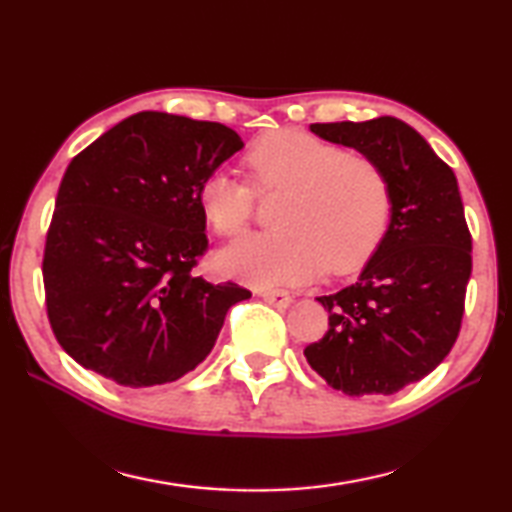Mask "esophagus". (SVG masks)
I'll return each mask as SVG.
<instances>
[{
  "label": "esophagus",
  "mask_w": 512,
  "mask_h": 512,
  "mask_svg": "<svg viewBox=\"0 0 512 512\" xmlns=\"http://www.w3.org/2000/svg\"><path fill=\"white\" fill-rule=\"evenodd\" d=\"M262 298L268 305H273L275 309H287L291 305V296L284 289H268L262 291Z\"/></svg>",
  "instance_id": "1"
}]
</instances>
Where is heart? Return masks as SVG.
<instances>
[{"instance_id": "obj_1", "label": "heart", "mask_w": 512, "mask_h": 512, "mask_svg": "<svg viewBox=\"0 0 512 512\" xmlns=\"http://www.w3.org/2000/svg\"><path fill=\"white\" fill-rule=\"evenodd\" d=\"M246 167L257 192L284 189L273 207L275 230L223 248V273L257 287L302 284L320 273L357 271L375 253L391 219V187L375 160L345 153L298 128L266 133L250 146ZM230 171L207 176L198 203L214 232L235 237L255 212V192Z\"/></svg>"}]
</instances>
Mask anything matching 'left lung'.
<instances>
[{"label": "left lung", "instance_id": "left-lung-1", "mask_svg": "<svg viewBox=\"0 0 512 512\" xmlns=\"http://www.w3.org/2000/svg\"><path fill=\"white\" fill-rule=\"evenodd\" d=\"M309 128L379 164L391 187V225L359 280L318 298L329 327L305 357L345 395H393L429 375L461 332L472 235L456 176L402 119Z\"/></svg>", "mask_w": 512, "mask_h": 512}]
</instances>
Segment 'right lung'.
Wrapping results in <instances>:
<instances>
[{
    "mask_svg": "<svg viewBox=\"0 0 512 512\" xmlns=\"http://www.w3.org/2000/svg\"><path fill=\"white\" fill-rule=\"evenodd\" d=\"M241 149L216 121L144 110L69 162L42 280L49 325L76 363L149 388L210 354L228 309L250 291L194 273L207 250L198 189Z\"/></svg>",
    "mask_w": 512,
    "mask_h": 512,
    "instance_id": "add662e5",
    "label": "right lung"
}]
</instances>
